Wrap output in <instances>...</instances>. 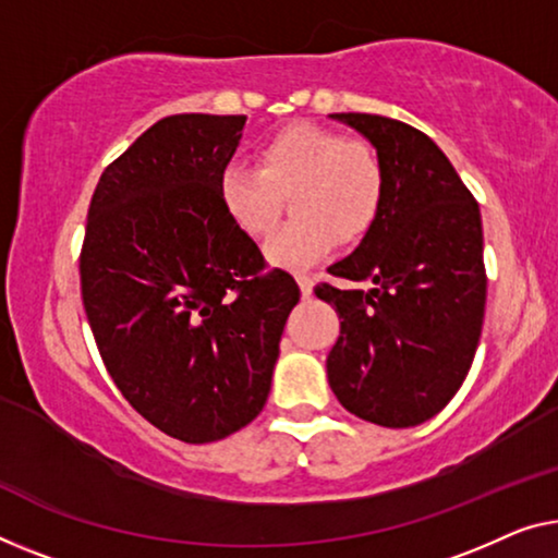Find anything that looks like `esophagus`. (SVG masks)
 Wrapping results in <instances>:
<instances>
[{"label":"esophagus","mask_w":558,"mask_h":558,"mask_svg":"<svg viewBox=\"0 0 558 558\" xmlns=\"http://www.w3.org/2000/svg\"><path fill=\"white\" fill-rule=\"evenodd\" d=\"M295 280H298V286H301V293L305 298L313 295V278L311 276H305V272H295Z\"/></svg>","instance_id":"esophagus-1"}]
</instances>
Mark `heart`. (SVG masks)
<instances>
[{
  "mask_svg": "<svg viewBox=\"0 0 558 558\" xmlns=\"http://www.w3.org/2000/svg\"><path fill=\"white\" fill-rule=\"evenodd\" d=\"M388 172L376 149L311 122L288 124L260 147V168L230 162L220 174L228 215L251 238L276 230L286 199L295 222L265 245L280 268H307L332 243L353 245L376 228Z\"/></svg>",
  "mask_w": 558,
  "mask_h": 558,
  "instance_id": "b5f03b06",
  "label": "heart"
}]
</instances>
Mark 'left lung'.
Here are the masks:
<instances>
[{"instance_id":"left-lung-1","label":"left lung","mask_w":558,"mask_h":558,"mask_svg":"<svg viewBox=\"0 0 558 558\" xmlns=\"http://www.w3.org/2000/svg\"><path fill=\"white\" fill-rule=\"evenodd\" d=\"M330 118L376 147L388 193L376 228L328 268L368 288H315L340 318L328 384L363 421L418 426L446 409L478 348L486 307L478 203L434 140L411 124L363 112Z\"/></svg>"}]
</instances>
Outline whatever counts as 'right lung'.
Returning a JSON list of instances; mask_svg holds the SVG:
<instances>
[{"instance_id":"add662e5","label":"right lung","mask_w":558,"mask_h":558,"mask_svg":"<svg viewBox=\"0 0 558 558\" xmlns=\"http://www.w3.org/2000/svg\"><path fill=\"white\" fill-rule=\"evenodd\" d=\"M245 114H172L99 178L80 257L82 303L114 386L185 444L247 426L270 393L301 288L220 197Z\"/></svg>"}]
</instances>
